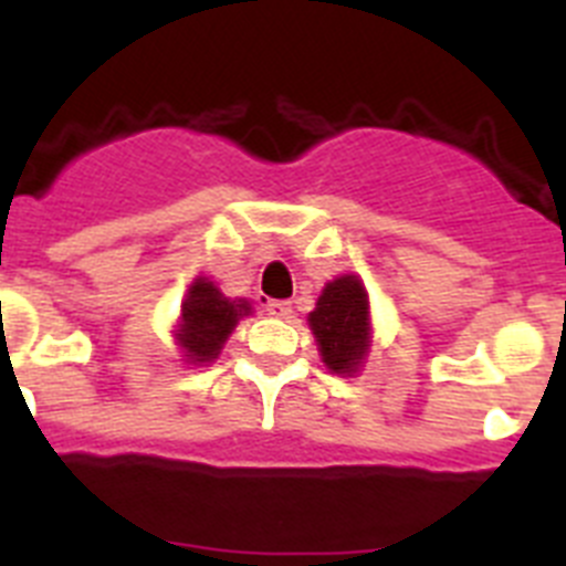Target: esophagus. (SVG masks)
<instances>
[{
	"label": "esophagus",
	"instance_id": "esophagus-1",
	"mask_svg": "<svg viewBox=\"0 0 566 566\" xmlns=\"http://www.w3.org/2000/svg\"><path fill=\"white\" fill-rule=\"evenodd\" d=\"M266 312L272 314V317H292V303H286V300H269L266 303Z\"/></svg>",
	"mask_w": 566,
	"mask_h": 566
}]
</instances>
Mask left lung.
I'll use <instances>...</instances> for the list:
<instances>
[{
  "label": "left lung",
  "instance_id": "1",
  "mask_svg": "<svg viewBox=\"0 0 566 566\" xmlns=\"http://www.w3.org/2000/svg\"><path fill=\"white\" fill-rule=\"evenodd\" d=\"M308 328L317 339L319 359L337 377L363 371L374 343L371 303L357 274H339L328 280L308 314Z\"/></svg>",
  "mask_w": 566,
  "mask_h": 566
}]
</instances>
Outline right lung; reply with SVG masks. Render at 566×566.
I'll use <instances>...</instances> for the list:
<instances>
[{
    "mask_svg": "<svg viewBox=\"0 0 566 566\" xmlns=\"http://www.w3.org/2000/svg\"><path fill=\"white\" fill-rule=\"evenodd\" d=\"M252 314L247 297H227L209 277H195L175 323V345L187 365H209L221 357L229 334L240 319Z\"/></svg>",
    "mask_w": 566,
    "mask_h": 566,
    "instance_id": "1",
    "label": "right lung"
}]
</instances>
